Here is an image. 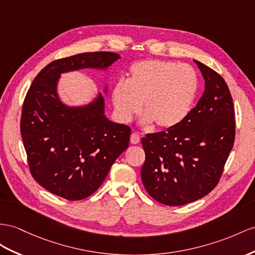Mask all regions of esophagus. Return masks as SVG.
I'll use <instances>...</instances> for the list:
<instances>
[{"label":"esophagus","mask_w":255,"mask_h":255,"mask_svg":"<svg viewBox=\"0 0 255 255\" xmlns=\"http://www.w3.org/2000/svg\"><path fill=\"white\" fill-rule=\"evenodd\" d=\"M130 142L132 143V144H138L140 143V136L138 133H132L131 136H130Z\"/></svg>","instance_id":"1"}]
</instances>
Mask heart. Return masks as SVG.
<instances>
[{
    "mask_svg": "<svg viewBox=\"0 0 255 255\" xmlns=\"http://www.w3.org/2000/svg\"><path fill=\"white\" fill-rule=\"evenodd\" d=\"M197 90L198 77L190 65L149 59L130 65L127 84L114 85L112 101L121 122L129 123L138 115L143 102L145 123L170 129L190 113Z\"/></svg>",
    "mask_w": 255,
    "mask_h": 255,
    "instance_id": "heart-1",
    "label": "heart"
}]
</instances>
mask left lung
<instances>
[{"instance_id":"8db88e82","label":"left lung","mask_w":255,"mask_h":255,"mask_svg":"<svg viewBox=\"0 0 255 255\" xmlns=\"http://www.w3.org/2000/svg\"><path fill=\"white\" fill-rule=\"evenodd\" d=\"M195 63L206 84L197 104L178 126L141 140L145 152L142 183L166 206L190 204L210 193L235 142V109L226 82L206 64Z\"/></svg>"}]
</instances>
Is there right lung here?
I'll use <instances>...</instances> for the list:
<instances>
[{
    "instance_id": "right-lung-1",
    "label": "right lung",
    "mask_w": 255,
    "mask_h": 255,
    "mask_svg": "<svg viewBox=\"0 0 255 255\" xmlns=\"http://www.w3.org/2000/svg\"><path fill=\"white\" fill-rule=\"evenodd\" d=\"M120 58L94 51L57 59L41 70L25 95L20 132L29 170L59 197L81 200L94 194L127 149L131 129L103 115L102 96L88 107L64 106L56 94L58 77L82 68H107Z\"/></svg>"
}]
</instances>
